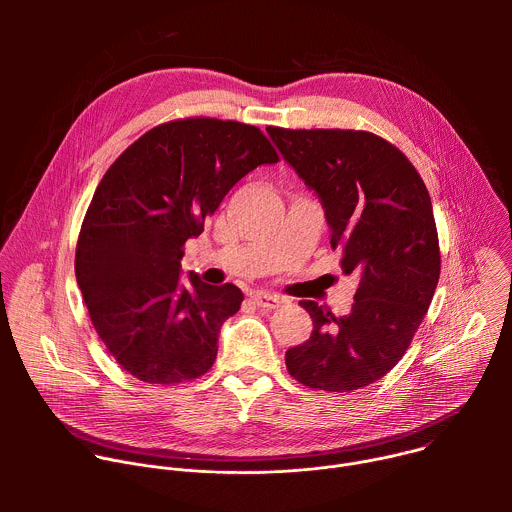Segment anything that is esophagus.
<instances>
[{
	"mask_svg": "<svg viewBox=\"0 0 512 512\" xmlns=\"http://www.w3.org/2000/svg\"><path fill=\"white\" fill-rule=\"evenodd\" d=\"M253 304L257 308H265V310H275L283 304V300L279 296H273V294H265V291H255V294L251 296Z\"/></svg>",
	"mask_w": 512,
	"mask_h": 512,
	"instance_id": "esophagus-1",
	"label": "esophagus"
}]
</instances>
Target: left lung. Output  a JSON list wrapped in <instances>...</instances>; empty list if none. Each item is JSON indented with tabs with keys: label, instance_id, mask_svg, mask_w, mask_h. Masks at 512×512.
Wrapping results in <instances>:
<instances>
[{
	"label": "left lung",
	"instance_id": "8db88e82",
	"mask_svg": "<svg viewBox=\"0 0 512 512\" xmlns=\"http://www.w3.org/2000/svg\"><path fill=\"white\" fill-rule=\"evenodd\" d=\"M283 160L312 188L360 277L348 316L300 302L310 340L285 352L289 375L318 391L348 393L383 379L409 348L440 279V241L429 192L387 139L354 129L269 127Z\"/></svg>",
	"mask_w": 512,
	"mask_h": 512
}]
</instances>
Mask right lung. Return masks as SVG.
Listing matches in <instances>:
<instances>
[{
	"label": "right lung",
	"mask_w": 512,
	"mask_h": 512,
	"mask_svg": "<svg viewBox=\"0 0 512 512\" xmlns=\"http://www.w3.org/2000/svg\"><path fill=\"white\" fill-rule=\"evenodd\" d=\"M275 162L255 125L190 117L143 133L105 172L81 227L75 273L99 338L135 379L178 385L212 367L243 291L196 273L182 285L184 245L243 176Z\"/></svg>",
	"instance_id": "add662e5"
}]
</instances>
